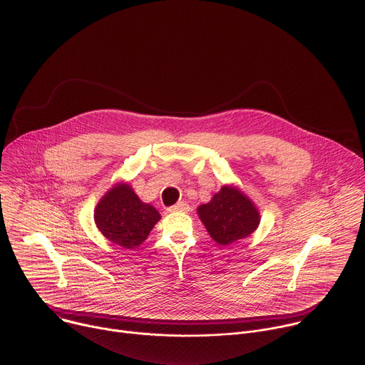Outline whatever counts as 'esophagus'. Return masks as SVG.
I'll use <instances>...</instances> for the list:
<instances>
[{"label":"esophagus","instance_id":"obj_1","mask_svg":"<svg viewBox=\"0 0 365 365\" xmlns=\"http://www.w3.org/2000/svg\"><path fill=\"white\" fill-rule=\"evenodd\" d=\"M189 209L190 207H189V205L186 202H179L175 206L168 207V212H172V213H175V212H187Z\"/></svg>","mask_w":365,"mask_h":365}]
</instances>
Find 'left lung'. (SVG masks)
Instances as JSON below:
<instances>
[{"mask_svg": "<svg viewBox=\"0 0 365 365\" xmlns=\"http://www.w3.org/2000/svg\"><path fill=\"white\" fill-rule=\"evenodd\" d=\"M197 215L210 237L222 247L254 233L261 220L255 203L229 185L222 186L209 203L200 205Z\"/></svg>", "mask_w": 365, "mask_h": 365, "instance_id": "left-lung-1", "label": "left lung"}]
</instances>
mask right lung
<instances>
[{"label": "right lung", "mask_w": 365, "mask_h": 365, "mask_svg": "<svg viewBox=\"0 0 365 365\" xmlns=\"http://www.w3.org/2000/svg\"><path fill=\"white\" fill-rule=\"evenodd\" d=\"M160 213L139 199L129 183H117L97 203L94 222L113 244L133 250L149 236Z\"/></svg>", "instance_id": "right-lung-1"}]
</instances>
